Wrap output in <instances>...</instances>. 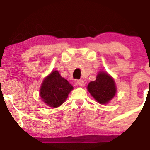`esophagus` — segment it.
<instances>
[{
	"label": "esophagus",
	"instance_id": "obj_1",
	"mask_svg": "<svg viewBox=\"0 0 150 150\" xmlns=\"http://www.w3.org/2000/svg\"><path fill=\"white\" fill-rule=\"evenodd\" d=\"M76 84L81 87H83L85 86V83L83 79H79V80H77V81H76Z\"/></svg>",
	"mask_w": 150,
	"mask_h": 150
}]
</instances>
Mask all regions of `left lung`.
<instances>
[{
    "label": "left lung",
    "instance_id": "8db88e82",
    "mask_svg": "<svg viewBox=\"0 0 150 150\" xmlns=\"http://www.w3.org/2000/svg\"><path fill=\"white\" fill-rule=\"evenodd\" d=\"M87 88L94 98L101 104L109 103L116 92L114 79L103 71L98 73L95 81L88 83Z\"/></svg>",
    "mask_w": 150,
    "mask_h": 150
}]
</instances>
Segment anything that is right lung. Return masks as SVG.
Wrapping results in <instances>:
<instances>
[{
  "label": "right lung",
  "instance_id": "add662e5",
  "mask_svg": "<svg viewBox=\"0 0 150 150\" xmlns=\"http://www.w3.org/2000/svg\"><path fill=\"white\" fill-rule=\"evenodd\" d=\"M74 87L62 77L59 71H52L46 76L40 89L43 101L51 107H58L65 101Z\"/></svg>",
  "mask_w": 150,
  "mask_h": 150
}]
</instances>
